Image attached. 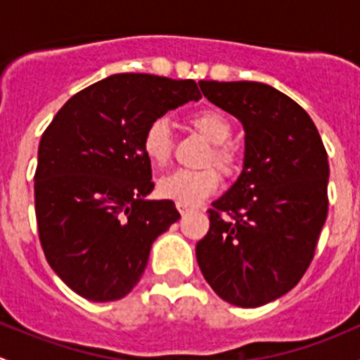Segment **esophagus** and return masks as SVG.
Masks as SVG:
<instances>
[{
    "label": "esophagus",
    "instance_id": "34e87169",
    "mask_svg": "<svg viewBox=\"0 0 360 360\" xmlns=\"http://www.w3.org/2000/svg\"><path fill=\"white\" fill-rule=\"evenodd\" d=\"M176 207H177V210H179L181 214H186V212H190V210H191L190 205H186V203H181V202H177Z\"/></svg>",
    "mask_w": 360,
    "mask_h": 360
}]
</instances>
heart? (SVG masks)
Listing matches in <instances>:
<instances>
[{"mask_svg":"<svg viewBox=\"0 0 360 360\" xmlns=\"http://www.w3.org/2000/svg\"><path fill=\"white\" fill-rule=\"evenodd\" d=\"M190 125L212 144L207 163H212L224 174L231 176L238 167V153L228 141L231 137V125L219 111L203 110L190 116ZM172 129L169 120L158 116L143 134V151L153 165H165L172 153ZM219 186V174L214 169L174 170L158 181V195L169 200L186 205L202 202Z\"/></svg>","mask_w":360,"mask_h":360,"instance_id":"1","label":"heart"}]
</instances>
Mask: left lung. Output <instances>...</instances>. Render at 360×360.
<instances>
[{
    "label": "left lung",
    "mask_w": 360,
    "mask_h": 360,
    "mask_svg": "<svg viewBox=\"0 0 360 360\" xmlns=\"http://www.w3.org/2000/svg\"><path fill=\"white\" fill-rule=\"evenodd\" d=\"M198 85L245 132L244 169L209 209L198 266L221 300L256 308L291 291L314 259L328 217V153L308 112L274 86Z\"/></svg>",
    "instance_id": "8db88e82"
}]
</instances>
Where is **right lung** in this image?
I'll list each match as a JSON object with an SVG mask.
<instances>
[{"label":"right lung","instance_id":"1","mask_svg":"<svg viewBox=\"0 0 360 360\" xmlns=\"http://www.w3.org/2000/svg\"><path fill=\"white\" fill-rule=\"evenodd\" d=\"M202 99L193 79L122 72L86 86L43 132L34 174L39 242L64 284L90 301L127 296L158 235L181 217L172 200H146L150 122Z\"/></svg>","mask_w":360,"mask_h":360}]
</instances>
